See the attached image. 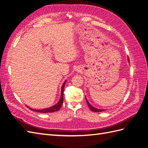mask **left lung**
I'll return each instance as SVG.
<instances>
[{"mask_svg": "<svg viewBox=\"0 0 148 148\" xmlns=\"http://www.w3.org/2000/svg\"><path fill=\"white\" fill-rule=\"evenodd\" d=\"M128 62H130V60H129V59H128ZM86 102H87V104H88V107H89V109H91V110H92V111H93V112H102V111L105 110L104 109H100L95 108V107H93L92 105L90 104V103H89V102H88V99H86Z\"/></svg>", "mask_w": 148, "mask_h": 148, "instance_id": "1", "label": "left lung"}]
</instances>
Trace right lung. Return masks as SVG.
Segmentation results:
<instances>
[{
    "instance_id": "add662e5",
    "label": "right lung",
    "mask_w": 148,
    "mask_h": 148,
    "mask_svg": "<svg viewBox=\"0 0 148 148\" xmlns=\"http://www.w3.org/2000/svg\"><path fill=\"white\" fill-rule=\"evenodd\" d=\"M66 83V80L64 82V83H63L62 86V89H61V96L60 97L59 101H58V102L56 104L53 105V106H51L50 107H48V108H46V109H34L31 108V107L27 106L28 108H29L30 110H33V111H35V112H42V113H49V112H54L59 110L60 107L63 104V101H64V86L65 84Z\"/></svg>"
}]
</instances>
